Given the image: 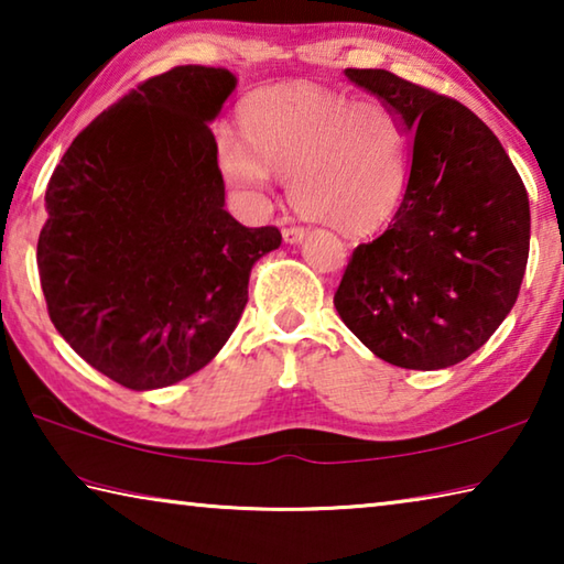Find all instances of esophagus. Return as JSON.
<instances>
[{
    "label": "esophagus",
    "mask_w": 564,
    "mask_h": 564,
    "mask_svg": "<svg viewBox=\"0 0 564 564\" xmlns=\"http://www.w3.org/2000/svg\"><path fill=\"white\" fill-rule=\"evenodd\" d=\"M303 236H305L303 226H285L283 228V241L285 243H299V241H303Z\"/></svg>",
    "instance_id": "obj_1"
}]
</instances>
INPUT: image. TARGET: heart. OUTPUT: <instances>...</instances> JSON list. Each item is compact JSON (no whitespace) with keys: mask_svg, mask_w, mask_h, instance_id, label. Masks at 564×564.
Masks as SVG:
<instances>
[{"mask_svg":"<svg viewBox=\"0 0 564 564\" xmlns=\"http://www.w3.org/2000/svg\"><path fill=\"white\" fill-rule=\"evenodd\" d=\"M241 127L246 144L218 139V164L236 186L263 191L269 171L291 178V204L343 234L370 231L400 204L408 131L383 99L299 84L253 97Z\"/></svg>","mask_w":564,"mask_h":564,"instance_id":"b5f03b06","label":"heart"}]
</instances>
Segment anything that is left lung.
<instances>
[{"label":"left lung","instance_id":"1","mask_svg":"<svg viewBox=\"0 0 564 564\" xmlns=\"http://www.w3.org/2000/svg\"><path fill=\"white\" fill-rule=\"evenodd\" d=\"M346 76L400 113L410 176L393 221L352 251L333 303L386 362L455 366L518 301L530 253L528 191L498 137L460 101L386 69Z\"/></svg>","mask_w":564,"mask_h":564}]
</instances>
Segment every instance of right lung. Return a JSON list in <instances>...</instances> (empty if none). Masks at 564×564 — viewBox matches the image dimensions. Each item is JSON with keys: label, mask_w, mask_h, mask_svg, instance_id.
Listing matches in <instances>:
<instances>
[{"label": "right lung", "mask_w": 564, "mask_h": 564, "mask_svg": "<svg viewBox=\"0 0 564 564\" xmlns=\"http://www.w3.org/2000/svg\"><path fill=\"white\" fill-rule=\"evenodd\" d=\"M236 76L186 64L141 82L66 149L36 243L46 311L79 356L131 390L214 360L248 301L253 263L281 246L224 208L208 121Z\"/></svg>", "instance_id": "add662e5"}]
</instances>
